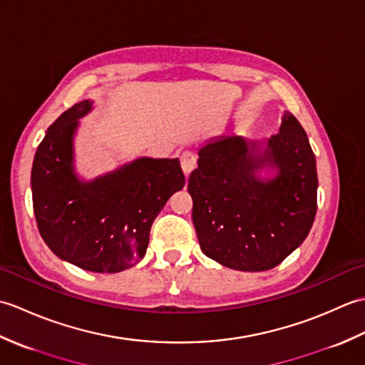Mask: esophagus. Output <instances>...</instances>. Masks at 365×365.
Here are the masks:
<instances>
[{"label": "esophagus", "instance_id": "obj_1", "mask_svg": "<svg viewBox=\"0 0 365 365\" xmlns=\"http://www.w3.org/2000/svg\"><path fill=\"white\" fill-rule=\"evenodd\" d=\"M180 166L183 169V173L188 175L191 170L196 168V155L192 153L191 150L182 152V155H180Z\"/></svg>", "mask_w": 365, "mask_h": 365}]
</instances>
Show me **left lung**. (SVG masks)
<instances>
[{
  "mask_svg": "<svg viewBox=\"0 0 365 365\" xmlns=\"http://www.w3.org/2000/svg\"><path fill=\"white\" fill-rule=\"evenodd\" d=\"M240 136H220L199 150L188 178L200 250L221 265L267 271L304 242L317 213V165L304 128L284 111L265 152ZM274 167L262 181L255 174Z\"/></svg>",
  "mask_w": 365,
  "mask_h": 365,
  "instance_id": "left-lung-1",
  "label": "left lung"
}]
</instances>
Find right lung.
<instances>
[{
  "label": "right lung",
  "instance_id": "add662e5",
  "mask_svg": "<svg viewBox=\"0 0 365 365\" xmlns=\"http://www.w3.org/2000/svg\"><path fill=\"white\" fill-rule=\"evenodd\" d=\"M91 100L68 108L38 144L31 190L37 227L59 259L94 273H119L144 257L153 220L185 175L178 158H138L83 182L73 170V136Z\"/></svg>",
  "mask_w": 365,
  "mask_h": 365
}]
</instances>
